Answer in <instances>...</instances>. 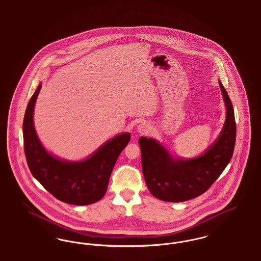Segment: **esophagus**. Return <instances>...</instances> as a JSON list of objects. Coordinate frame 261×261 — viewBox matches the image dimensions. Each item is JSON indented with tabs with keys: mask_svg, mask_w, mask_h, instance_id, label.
<instances>
[{
	"mask_svg": "<svg viewBox=\"0 0 261 261\" xmlns=\"http://www.w3.org/2000/svg\"><path fill=\"white\" fill-rule=\"evenodd\" d=\"M149 124H147L146 122H141L140 124L138 125L137 131H138L140 134H144V133L148 132V131H149Z\"/></svg>",
	"mask_w": 261,
	"mask_h": 261,
	"instance_id": "obj_1",
	"label": "esophagus"
}]
</instances>
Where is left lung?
I'll return each instance as SVG.
<instances>
[{"instance_id": "8db88e82", "label": "left lung", "mask_w": 261, "mask_h": 261, "mask_svg": "<svg viewBox=\"0 0 261 261\" xmlns=\"http://www.w3.org/2000/svg\"><path fill=\"white\" fill-rule=\"evenodd\" d=\"M219 86L226 106L225 123L216 141L201 155L174 159L156 140L139 139L143 175L153 197L170 202L197 198L208 190L231 161L236 142L235 114L220 80Z\"/></svg>"}]
</instances>
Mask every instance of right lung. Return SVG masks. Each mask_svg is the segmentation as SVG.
Instances as JSON below:
<instances>
[{
    "label": "right lung",
    "mask_w": 261,
    "mask_h": 261,
    "mask_svg": "<svg viewBox=\"0 0 261 261\" xmlns=\"http://www.w3.org/2000/svg\"><path fill=\"white\" fill-rule=\"evenodd\" d=\"M40 83L29 100L23 119V144L28 167L35 179L63 202L86 205L101 199L108 189L113 166L130 141L129 133L114 137L88 159L66 162L50 154L41 144L33 123Z\"/></svg>",
    "instance_id": "add662e5"
}]
</instances>
